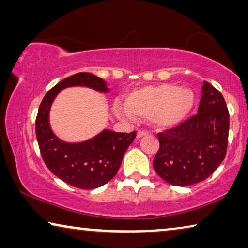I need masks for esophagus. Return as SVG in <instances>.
I'll list each match as a JSON object with an SVG mask.
<instances>
[{"label": "esophagus", "mask_w": 248, "mask_h": 248, "mask_svg": "<svg viewBox=\"0 0 248 248\" xmlns=\"http://www.w3.org/2000/svg\"><path fill=\"white\" fill-rule=\"evenodd\" d=\"M149 133L147 131H144V130H140L138 132V134H137V138L138 139H141V138H143V137H147Z\"/></svg>", "instance_id": "34e87169"}]
</instances>
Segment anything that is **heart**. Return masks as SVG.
I'll list each match as a JSON object with an SVG mask.
<instances>
[{
    "instance_id": "obj_1",
    "label": "heart",
    "mask_w": 248,
    "mask_h": 248,
    "mask_svg": "<svg viewBox=\"0 0 248 248\" xmlns=\"http://www.w3.org/2000/svg\"><path fill=\"white\" fill-rule=\"evenodd\" d=\"M125 107H115L117 116L124 120L150 117L159 127H172L182 123L195 103L192 90L174 83L144 87L131 91L125 97Z\"/></svg>"
}]
</instances>
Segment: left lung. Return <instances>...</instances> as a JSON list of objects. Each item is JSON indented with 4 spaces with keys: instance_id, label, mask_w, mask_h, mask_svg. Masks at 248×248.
<instances>
[{
    "instance_id": "8db88e82",
    "label": "left lung",
    "mask_w": 248,
    "mask_h": 248,
    "mask_svg": "<svg viewBox=\"0 0 248 248\" xmlns=\"http://www.w3.org/2000/svg\"><path fill=\"white\" fill-rule=\"evenodd\" d=\"M198 114L158 133L154 159L157 174L169 184L189 186L212 175L226 157L229 111L219 90L204 81Z\"/></svg>"
}]
</instances>
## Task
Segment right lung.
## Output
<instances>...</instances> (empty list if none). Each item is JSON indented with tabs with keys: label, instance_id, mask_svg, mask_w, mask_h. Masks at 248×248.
I'll return each instance as SVG.
<instances>
[{
	"label": "right lung",
	"instance_id": "add662e5",
	"mask_svg": "<svg viewBox=\"0 0 248 248\" xmlns=\"http://www.w3.org/2000/svg\"><path fill=\"white\" fill-rule=\"evenodd\" d=\"M82 86L101 93L108 88L103 79L88 72L73 74L45 94L36 117V137L47 168L66 184L81 189L100 187L117 174L125 151L133 143L137 132L117 133L105 130L90 140L67 143L60 140L49 126V109L64 88Z\"/></svg>",
	"mask_w": 248,
	"mask_h": 248
}]
</instances>
